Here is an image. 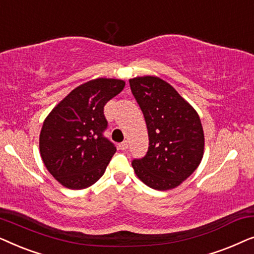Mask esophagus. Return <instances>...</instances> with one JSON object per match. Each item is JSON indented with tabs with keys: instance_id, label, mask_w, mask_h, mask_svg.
Returning <instances> with one entry per match:
<instances>
[{
	"instance_id": "1",
	"label": "esophagus",
	"mask_w": 254,
	"mask_h": 254,
	"mask_svg": "<svg viewBox=\"0 0 254 254\" xmlns=\"http://www.w3.org/2000/svg\"><path fill=\"white\" fill-rule=\"evenodd\" d=\"M119 149L120 150H126V149H128V142L127 141L121 142V143L119 144Z\"/></svg>"
}]
</instances>
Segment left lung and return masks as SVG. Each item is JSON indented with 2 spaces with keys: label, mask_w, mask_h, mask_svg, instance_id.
Segmentation results:
<instances>
[{
  "label": "left lung",
  "mask_w": 254,
  "mask_h": 254,
  "mask_svg": "<svg viewBox=\"0 0 254 254\" xmlns=\"http://www.w3.org/2000/svg\"><path fill=\"white\" fill-rule=\"evenodd\" d=\"M147 124L149 148L131 162L136 176L154 190L179 186L199 166L204 135L196 111L169 83L154 76L129 79Z\"/></svg>",
  "instance_id": "1"
}]
</instances>
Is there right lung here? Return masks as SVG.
<instances>
[{"label":"right lung","instance_id":"1","mask_svg":"<svg viewBox=\"0 0 254 254\" xmlns=\"http://www.w3.org/2000/svg\"><path fill=\"white\" fill-rule=\"evenodd\" d=\"M125 82L97 78L72 90L52 110L40 131L39 148L48 171L70 190L91 186L105 172L117 148L104 136V106Z\"/></svg>","mask_w":254,"mask_h":254}]
</instances>
